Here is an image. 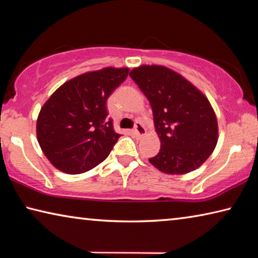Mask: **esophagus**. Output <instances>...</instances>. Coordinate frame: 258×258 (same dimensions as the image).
Instances as JSON below:
<instances>
[{"instance_id":"obj_1","label":"esophagus","mask_w":258,"mask_h":258,"mask_svg":"<svg viewBox=\"0 0 258 258\" xmlns=\"http://www.w3.org/2000/svg\"><path fill=\"white\" fill-rule=\"evenodd\" d=\"M134 134L137 135L138 138L145 137V135L147 134L145 126H143L141 123H137V125H135V128H134Z\"/></svg>"}]
</instances>
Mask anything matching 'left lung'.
Wrapping results in <instances>:
<instances>
[{
	"label": "left lung",
	"instance_id": "1",
	"mask_svg": "<svg viewBox=\"0 0 258 258\" xmlns=\"http://www.w3.org/2000/svg\"><path fill=\"white\" fill-rule=\"evenodd\" d=\"M130 76L149 100L160 140V150L150 164L171 175L200 167L218 140L217 118L206 95L181 74L160 64H141Z\"/></svg>",
	"mask_w": 258,
	"mask_h": 258
}]
</instances>
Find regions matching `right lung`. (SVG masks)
Instances as JSON below:
<instances>
[{
	"mask_svg": "<svg viewBox=\"0 0 258 258\" xmlns=\"http://www.w3.org/2000/svg\"><path fill=\"white\" fill-rule=\"evenodd\" d=\"M127 67L87 72L63 83L43 104L36 137L50 163L81 174L107 158L120 134L108 119L107 100L127 77Z\"/></svg>",
	"mask_w": 258,
	"mask_h": 258,
	"instance_id": "add662e5",
	"label": "right lung"
}]
</instances>
